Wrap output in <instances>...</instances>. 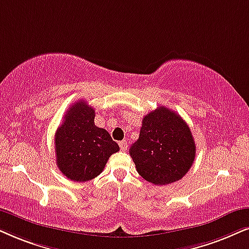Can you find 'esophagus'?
Returning <instances> with one entry per match:
<instances>
[{
  "instance_id": "obj_1",
  "label": "esophagus",
  "mask_w": 249,
  "mask_h": 249,
  "mask_svg": "<svg viewBox=\"0 0 249 249\" xmlns=\"http://www.w3.org/2000/svg\"><path fill=\"white\" fill-rule=\"evenodd\" d=\"M119 147H121V149L123 150V152H124V150L127 149V142L125 140L121 141V142H119Z\"/></svg>"
}]
</instances>
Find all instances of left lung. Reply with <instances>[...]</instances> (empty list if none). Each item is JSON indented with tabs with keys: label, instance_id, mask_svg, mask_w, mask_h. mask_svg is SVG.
<instances>
[{
	"label": "left lung",
	"instance_id": "obj_1",
	"mask_svg": "<svg viewBox=\"0 0 249 249\" xmlns=\"http://www.w3.org/2000/svg\"><path fill=\"white\" fill-rule=\"evenodd\" d=\"M195 152L186 122L165 107L144 116L139 139L130 147L138 174L155 185H168L184 177L193 164Z\"/></svg>",
	"mask_w": 249,
	"mask_h": 249
}]
</instances>
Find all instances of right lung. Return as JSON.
<instances>
[{
  "label": "right lung",
  "mask_w": 249,
  "mask_h": 249,
  "mask_svg": "<svg viewBox=\"0 0 249 249\" xmlns=\"http://www.w3.org/2000/svg\"><path fill=\"white\" fill-rule=\"evenodd\" d=\"M95 110L86 101L74 102L55 134L58 169L73 181H88L99 176L109 157L119 150L108 131L94 123Z\"/></svg>",
  "instance_id": "obj_1"
}]
</instances>
